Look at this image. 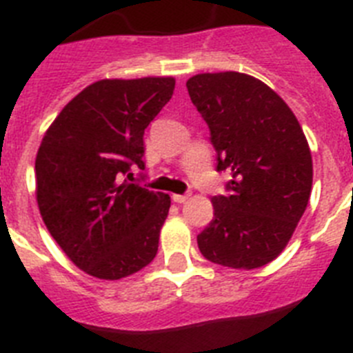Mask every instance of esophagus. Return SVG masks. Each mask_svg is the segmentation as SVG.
<instances>
[{
	"label": "esophagus",
	"instance_id": "esophagus-1",
	"mask_svg": "<svg viewBox=\"0 0 353 353\" xmlns=\"http://www.w3.org/2000/svg\"><path fill=\"white\" fill-rule=\"evenodd\" d=\"M187 198H189V196H185V194H173V196H171V199H173L174 203H185Z\"/></svg>",
	"mask_w": 353,
	"mask_h": 353
}]
</instances>
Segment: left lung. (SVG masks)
<instances>
[{
	"mask_svg": "<svg viewBox=\"0 0 353 353\" xmlns=\"http://www.w3.org/2000/svg\"><path fill=\"white\" fill-rule=\"evenodd\" d=\"M187 90L208 123L217 170L232 171L230 194L212 198L214 219L198 235L199 251L223 267H263L281 254L310 201L304 130L281 97L248 74H196Z\"/></svg>",
	"mask_w": 353,
	"mask_h": 353,
	"instance_id": "1",
	"label": "left lung"
}]
</instances>
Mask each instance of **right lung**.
<instances>
[{
    "mask_svg": "<svg viewBox=\"0 0 353 353\" xmlns=\"http://www.w3.org/2000/svg\"><path fill=\"white\" fill-rule=\"evenodd\" d=\"M174 77L101 79L77 93L43 134L35 159L37 203L52 239L83 272L105 281L154 260L170 194L123 179L143 168V134Z\"/></svg>",
    "mask_w": 353,
    "mask_h": 353,
    "instance_id": "1",
    "label": "right lung"
}]
</instances>
